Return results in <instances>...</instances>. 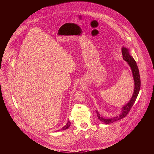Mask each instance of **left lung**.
<instances>
[{"label": "left lung", "mask_w": 154, "mask_h": 154, "mask_svg": "<svg viewBox=\"0 0 154 154\" xmlns=\"http://www.w3.org/2000/svg\"><path fill=\"white\" fill-rule=\"evenodd\" d=\"M122 54L123 56V59L127 62V63L130 66V67L131 68V72H132L134 80V82H135L134 91L133 96L130 99V101L122 108L121 113L118 116L113 117L112 118H105L102 117L99 114V113L97 110H96L98 119L105 124H109L115 122V121H117L119 119H121L125 118L127 115V114L129 113L131 108L132 107L133 105L134 104V103L137 98V96L138 95L140 90L141 80H140V76L138 68V66L137 64L136 61H135L134 58L130 55L129 51L127 48H124V47H123L122 48Z\"/></svg>", "instance_id": "obj_1"}]
</instances>
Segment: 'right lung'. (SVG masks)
Instances as JSON below:
<instances>
[{
    "instance_id": "1",
    "label": "right lung",
    "mask_w": 154,
    "mask_h": 154,
    "mask_svg": "<svg viewBox=\"0 0 154 154\" xmlns=\"http://www.w3.org/2000/svg\"><path fill=\"white\" fill-rule=\"evenodd\" d=\"M70 125H71V122L69 121H68V122H67L66 124L62 128H61V129L59 130L58 131H60V130H66V129H67V128H68L70 127Z\"/></svg>"
}]
</instances>
